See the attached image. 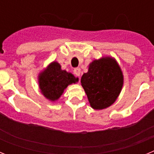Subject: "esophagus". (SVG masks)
Returning <instances> with one entry per match:
<instances>
[{"label": "esophagus", "instance_id": "1", "mask_svg": "<svg viewBox=\"0 0 154 154\" xmlns=\"http://www.w3.org/2000/svg\"><path fill=\"white\" fill-rule=\"evenodd\" d=\"M73 72H74L75 75L79 77L80 73H81V69H80L79 68H75V69H74V70H73Z\"/></svg>", "mask_w": 154, "mask_h": 154}]
</instances>
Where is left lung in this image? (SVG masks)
<instances>
[{"mask_svg": "<svg viewBox=\"0 0 154 154\" xmlns=\"http://www.w3.org/2000/svg\"><path fill=\"white\" fill-rule=\"evenodd\" d=\"M81 83L94 109L110 106L117 99L123 85V72L115 59L106 57L89 65Z\"/></svg>", "mask_w": 154, "mask_h": 154, "instance_id": "8db88e82", "label": "left lung"}]
</instances>
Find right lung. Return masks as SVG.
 <instances>
[{
	"mask_svg": "<svg viewBox=\"0 0 154 154\" xmlns=\"http://www.w3.org/2000/svg\"><path fill=\"white\" fill-rule=\"evenodd\" d=\"M78 80L72 73L62 70L61 65L56 62H51L38 76L41 92L51 101L57 100L68 85L75 83Z\"/></svg>",
	"mask_w": 154,
	"mask_h": 154,
	"instance_id": "1",
	"label": "right lung"
}]
</instances>
